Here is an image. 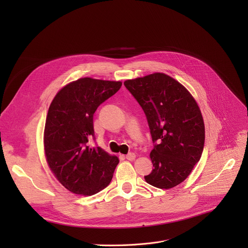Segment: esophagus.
Listing matches in <instances>:
<instances>
[{"label":"esophagus","instance_id":"esophagus-1","mask_svg":"<svg viewBox=\"0 0 248 248\" xmlns=\"http://www.w3.org/2000/svg\"><path fill=\"white\" fill-rule=\"evenodd\" d=\"M135 154L134 153H128L126 156H125V158L128 160V161H133L134 159H135Z\"/></svg>","mask_w":248,"mask_h":248}]
</instances>
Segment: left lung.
<instances>
[{
    "label": "left lung",
    "mask_w": 248,
    "mask_h": 248,
    "mask_svg": "<svg viewBox=\"0 0 248 248\" xmlns=\"http://www.w3.org/2000/svg\"><path fill=\"white\" fill-rule=\"evenodd\" d=\"M124 84L142 107L156 142L150 153L154 169L145 181L161 189L179 186L203 152L205 126L197 102L183 84L163 73Z\"/></svg>",
    "instance_id": "8db88e82"
}]
</instances>
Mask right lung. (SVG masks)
Here are the masks:
<instances>
[{
	"label": "right lung",
	"mask_w": 248,
	"mask_h": 248,
	"mask_svg": "<svg viewBox=\"0 0 248 248\" xmlns=\"http://www.w3.org/2000/svg\"><path fill=\"white\" fill-rule=\"evenodd\" d=\"M122 81L82 78L64 85L54 97L44 128V152L56 179L67 190L84 196L107 187L119 158L89 147L93 115L119 91Z\"/></svg>",
	"instance_id": "1"
}]
</instances>
